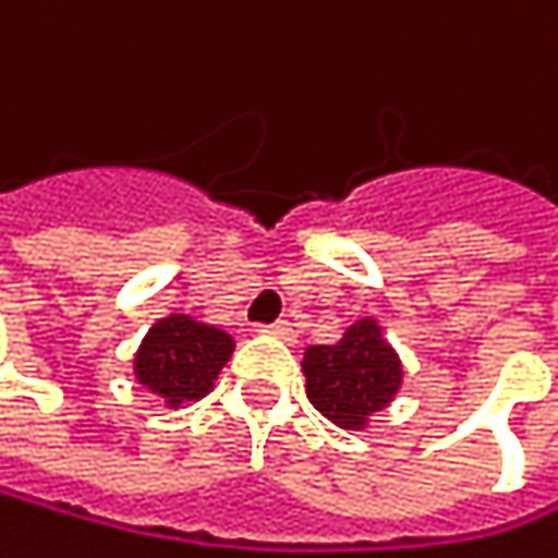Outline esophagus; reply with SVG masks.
Instances as JSON below:
<instances>
[{
	"label": "esophagus",
	"mask_w": 558,
	"mask_h": 558,
	"mask_svg": "<svg viewBox=\"0 0 558 558\" xmlns=\"http://www.w3.org/2000/svg\"><path fill=\"white\" fill-rule=\"evenodd\" d=\"M264 333H270V337H277V340H284V343H294V327H291L288 320H277V324L264 327Z\"/></svg>",
	"instance_id": "esophagus-1"
}]
</instances>
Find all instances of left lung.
Returning <instances> with one entry per match:
<instances>
[{"mask_svg":"<svg viewBox=\"0 0 558 558\" xmlns=\"http://www.w3.org/2000/svg\"><path fill=\"white\" fill-rule=\"evenodd\" d=\"M311 405L343 432H366L373 415L386 412L402 389L405 369L376 317L343 330L337 343L304 350Z\"/></svg>","mask_w":558,"mask_h":558,"instance_id":"left-lung-1","label":"left lung"}]
</instances>
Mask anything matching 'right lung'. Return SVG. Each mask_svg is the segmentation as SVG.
Instances as JSON below:
<instances>
[{"label": "right lung", "instance_id": "add662e5", "mask_svg": "<svg viewBox=\"0 0 558 558\" xmlns=\"http://www.w3.org/2000/svg\"><path fill=\"white\" fill-rule=\"evenodd\" d=\"M231 353L234 340L221 327L202 324L189 314H169L143 337L133 356V379L175 412L215 389Z\"/></svg>", "mask_w": 558, "mask_h": 558}]
</instances>
